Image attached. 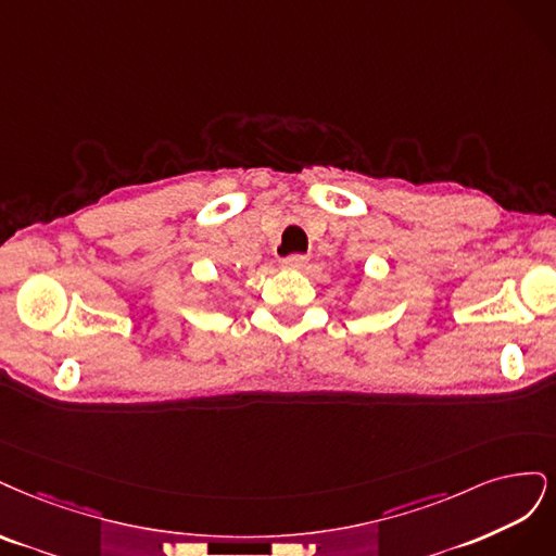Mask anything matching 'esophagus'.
Segmentation results:
<instances>
[{
  "mask_svg": "<svg viewBox=\"0 0 556 556\" xmlns=\"http://www.w3.org/2000/svg\"><path fill=\"white\" fill-rule=\"evenodd\" d=\"M281 265L286 267V270H302V267L307 265V256H304V254H291V256H286L281 261Z\"/></svg>",
  "mask_w": 556,
  "mask_h": 556,
  "instance_id": "esophagus-1",
  "label": "esophagus"
}]
</instances>
